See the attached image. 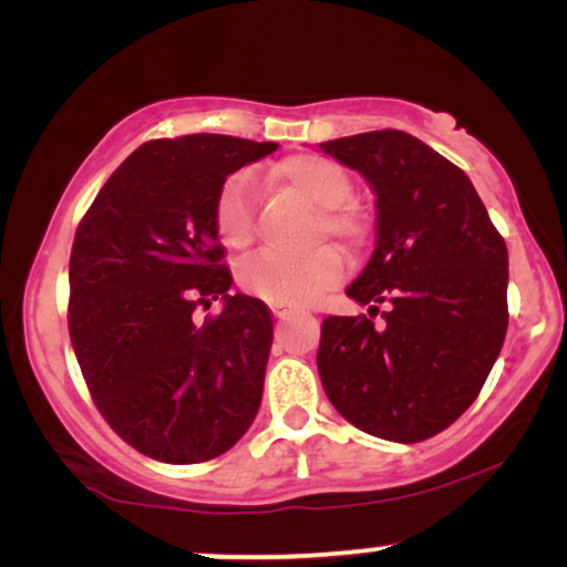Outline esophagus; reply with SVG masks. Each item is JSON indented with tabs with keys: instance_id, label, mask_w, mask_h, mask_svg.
<instances>
[{
	"instance_id": "esophagus-1",
	"label": "esophagus",
	"mask_w": 567,
	"mask_h": 567,
	"mask_svg": "<svg viewBox=\"0 0 567 567\" xmlns=\"http://www.w3.org/2000/svg\"><path fill=\"white\" fill-rule=\"evenodd\" d=\"M274 315L278 317V320H286V317L293 315L291 307H284V305H274Z\"/></svg>"
}]
</instances>
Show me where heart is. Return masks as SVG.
<instances>
[{
  "instance_id": "obj_1",
  "label": "heart",
  "mask_w": 567,
  "mask_h": 567,
  "mask_svg": "<svg viewBox=\"0 0 567 567\" xmlns=\"http://www.w3.org/2000/svg\"><path fill=\"white\" fill-rule=\"evenodd\" d=\"M274 183L289 188L320 208L315 239L336 237L346 245H359L367 235L361 214L348 204L353 196L351 177L338 162L320 154H297L274 169ZM214 229L229 250H247L255 239V188L247 173L229 175L214 200ZM343 278V258L332 247L301 255L266 252L247 260L239 281L245 291L268 305L301 307L315 301L324 289Z\"/></svg>"
}]
</instances>
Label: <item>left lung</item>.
<instances>
[{"label": "left lung", "mask_w": 567, "mask_h": 567, "mask_svg": "<svg viewBox=\"0 0 567 567\" xmlns=\"http://www.w3.org/2000/svg\"><path fill=\"white\" fill-rule=\"evenodd\" d=\"M320 150L377 193V247L346 293L369 317H324L317 369L340 415L415 444L449 429L483 390L508 328V250L475 185L398 128ZM386 303L385 322L371 316Z\"/></svg>", "instance_id": "left-lung-1"}]
</instances>
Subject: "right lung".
I'll return each mask as SVG.
<instances>
[{
    "instance_id": "right-lung-1",
    "label": "right lung",
    "mask_w": 567,
    "mask_h": 567,
    "mask_svg": "<svg viewBox=\"0 0 567 567\" xmlns=\"http://www.w3.org/2000/svg\"><path fill=\"white\" fill-rule=\"evenodd\" d=\"M276 150L221 134L152 138L76 227L69 338L100 415L152 460H214L258 415L274 315L229 293L214 200L235 169ZM216 298L223 312L196 321Z\"/></svg>"
}]
</instances>
